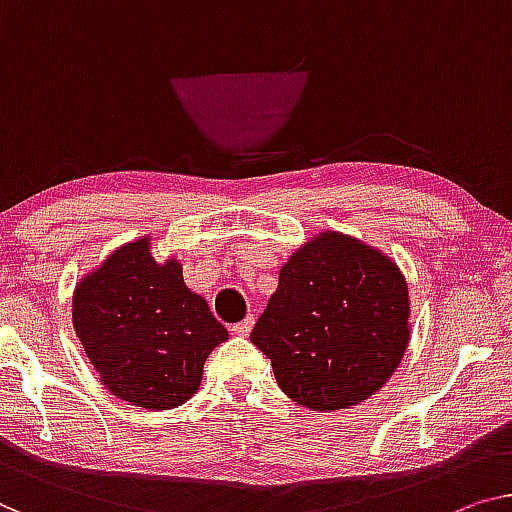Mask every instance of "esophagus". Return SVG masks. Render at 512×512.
<instances>
[{
  "instance_id": "esophagus-1",
  "label": "esophagus",
  "mask_w": 512,
  "mask_h": 512,
  "mask_svg": "<svg viewBox=\"0 0 512 512\" xmlns=\"http://www.w3.org/2000/svg\"><path fill=\"white\" fill-rule=\"evenodd\" d=\"M253 326H255V317L248 315L246 319H243V322L232 326V333H234V335H248L250 331H253Z\"/></svg>"
}]
</instances>
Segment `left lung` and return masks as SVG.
Masks as SVG:
<instances>
[{
	"label": "left lung",
	"mask_w": 512,
	"mask_h": 512,
	"mask_svg": "<svg viewBox=\"0 0 512 512\" xmlns=\"http://www.w3.org/2000/svg\"><path fill=\"white\" fill-rule=\"evenodd\" d=\"M253 345L271 358L287 398L347 409L379 391L409 342V289L391 259L347 234L324 232L280 269Z\"/></svg>",
	"instance_id": "1"
}]
</instances>
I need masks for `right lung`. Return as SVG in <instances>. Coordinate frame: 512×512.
<instances>
[{
	"label": "right lung",
	"instance_id": "right-lung-1",
	"mask_svg": "<svg viewBox=\"0 0 512 512\" xmlns=\"http://www.w3.org/2000/svg\"><path fill=\"white\" fill-rule=\"evenodd\" d=\"M73 326L103 386L135 407L186 402L227 329L190 292L177 259L158 264L149 239L126 243L80 282Z\"/></svg>",
	"mask_w": 512,
	"mask_h": 512
}]
</instances>
